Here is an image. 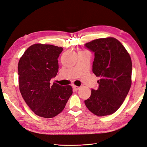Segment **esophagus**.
Instances as JSON below:
<instances>
[{
    "instance_id": "1",
    "label": "esophagus",
    "mask_w": 147,
    "mask_h": 147,
    "mask_svg": "<svg viewBox=\"0 0 147 147\" xmlns=\"http://www.w3.org/2000/svg\"><path fill=\"white\" fill-rule=\"evenodd\" d=\"M73 88L74 89V90H75V91H77V90H78L79 89H80V87H79V86H77L74 85V86H73Z\"/></svg>"
}]
</instances>
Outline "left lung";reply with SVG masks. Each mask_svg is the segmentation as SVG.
Here are the masks:
<instances>
[{"label":"left lung","mask_w":147,"mask_h":147,"mask_svg":"<svg viewBox=\"0 0 147 147\" xmlns=\"http://www.w3.org/2000/svg\"><path fill=\"white\" fill-rule=\"evenodd\" d=\"M84 47L94 53L92 72L100 77L98 88L92 89L84 104L97 116L112 114L122 105L130 90L131 57L121 42L113 37L94 40Z\"/></svg>","instance_id":"obj_1"}]
</instances>
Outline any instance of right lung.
Instances as JSON below:
<instances>
[{
  "label": "right lung",
  "mask_w": 147,
  "mask_h": 147,
  "mask_svg": "<svg viewBox=\"0 0 147 147\" xmlns=\"http://www.w3.org/2000/svg\"><path fill=\"white\" fill-rule=\"evenodd\" d=\"M63 48L34 44L20 58L18 70L22 97L35 115L51 118L63 111L72 94L70 86L50 83L58 72V57Z\"/></svg>",
  "instance_id": "1"
}]
</instances>
